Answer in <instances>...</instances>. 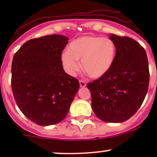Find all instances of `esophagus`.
I'll return each instance as SVG.
<instances>
[{
    "label": "esophagus",
    "instance_id": "esophagus-1",
    "mask_svg": "<svg viewBox=\"0 0 157 157\" xmlns=\"http://www.w3.org/2000/svg\"><path fill=\"white\" fill-rule=\"evenodd\" d=\"M80 87H85L86 86V82L83 81V80H80Z\"/></svg>",
    "mask_w": 157,
    "mask_h": 157
}]
</instances>
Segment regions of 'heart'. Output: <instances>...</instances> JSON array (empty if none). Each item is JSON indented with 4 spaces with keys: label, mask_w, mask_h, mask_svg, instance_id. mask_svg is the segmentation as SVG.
Wrapping results in <instances>:
<instances>
[{
    "label": "heart",
    "mask_w": 157,
    "mask_h": 157,
    "mask_svg": "<svg viewBox=\"0 0 157 157\" xmlns=\"http://www.w3.org/2000/svg\"><path fill=\"white\" fill-rule=\"evenodd\" d=\"M116 45L112 39L96 36H83L74 39L68 50L61 55V62L67 74L74 76L81 67L89 77L98 79L110 71L116 57Z\"/></svg>",
    "instance_id": "b5f03b06"
}]
</instances>
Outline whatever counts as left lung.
Wrapping results in <instances>:
<instances>
[{
	"label": "left lung",
	"instance_id": "left-lung-1",
	"mask_svg": "<svg viewBox=\"0 0 157 157\" xmlns=\"http://www.w3.org/2000/svg\"><path fill=\"white\" fill-rule=\"evenodd\" d=\"M116 45L115 62L104 77L87 83L92 108L105 122L127 121L143 103L148 90L150 72L144 48L128 36L110 34Z\"/></svg>",
	"mask_w": 157,
	"mask_h": 157
}]
</instances>
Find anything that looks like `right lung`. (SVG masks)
<instances>
[{
  "label": "right lung",
  "instance_id": "add662e5",
  "mask_svg": "<svg viewBox=\"0 0 157 157\" xmlns=\"http://www.w3.org/2000/svg\"><path fill=\"white\" fill-rule=\"evenodd\" d=\"M68 38L49 35L25 42L14 54L11 87L17 105L41 126L61 122L80 87L63 69L61 54Z\"/></svg>",
  "mask_w": 157,
  "mask_h": 157
}]
</instances>
